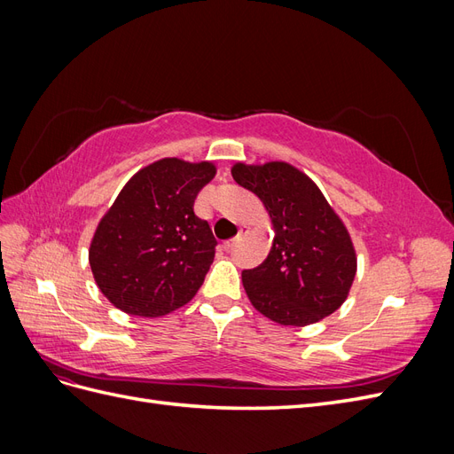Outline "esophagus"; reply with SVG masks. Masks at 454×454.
Returning a JSON list of instances; mask_svg holds the SVG:
<instances>
[{
    "mask_svg": "<svg viewBox=\"0 0 454 454\" xmlns=\"http://www.w3.org/2000/svg\"><path fill=\"white\" fill-rule=\"evenodd\" d=\"M244 232H246V227H242V229H240V232H239V235H237L235 239H232V240H227V242H225V248L229 250V248H232V246H235L239 240H242V235H244Z\"/></svg>",
    "mask_w": 454,
    "mask_h": 454,
    "instance_id": "obj_1",
    "label": "esophagus"
}]
</instances>
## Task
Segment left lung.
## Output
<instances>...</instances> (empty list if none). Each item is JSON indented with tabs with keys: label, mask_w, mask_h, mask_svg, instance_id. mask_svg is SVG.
Here are the masks:
<instances>
[{
	"label": "left lung",
	"mask_w": 454,
	"mask_h": 454,
	"mask_svg": "<svg viewBox=\"0 0 454 454\" xmlns=\"http://www.w3.org/2000/svg\"><path fill=\"white\" fill-rule=\"evenodd\" d=\"M239 185L261 199L272 219L267 259L242 270L252 305L282 325H309L335 312L356 277V252L347 227L322 191L287 162L235 164Z\"/></svg>",
	"instance_id": "left-lung-1"
}]
</instances>
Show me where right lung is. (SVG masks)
<instances>
[{"label": "right lung", "instance_id": "1", "mask_svg": "<svg viewBox=\"0 0 454 454\" xmlns=\"http://www.w3.org/2000/svg\"><path fill=\"white\" fill-rule=\"evenodd\" d=\"M214 176L212 162L160 159L122 187L89 250L94 280L117 309L155 318L195 297L217 240L193 204Z\"/></svg>", "mask_w": 454, "mask_h": 454}]
</instances>
